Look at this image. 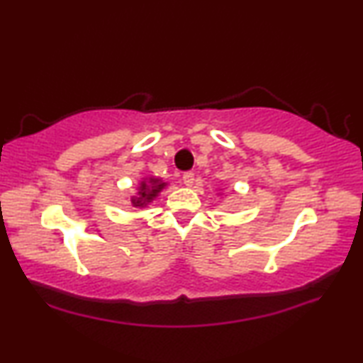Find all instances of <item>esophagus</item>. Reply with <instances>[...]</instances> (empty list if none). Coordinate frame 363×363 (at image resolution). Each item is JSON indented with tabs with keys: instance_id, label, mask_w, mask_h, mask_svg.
<instances>
[{
	"instance_id": "obj_1",
	"label": "esophagus",
	"mask_w": 363,
	"mask_h": 363,
	"mask_svg": "<svg viewBox=\"0 0 363 363\" xmlns=\"http://www.w3.org/2000/svg\"><path fill=\"white\" fill-rule=\"evenodd\" d=\"M193 182H195V173H193V172L183 173V183H185L186 186H191Z\"/></svg>"
}]
</instances>
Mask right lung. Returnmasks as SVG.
<instances>
[{
	"mask_svg": "<svg viewBox=\"0 0 363 363\" xmlns=\"http://www.w3.org/2000/svg\"><path fill=\"white\" fill-rule=\"evenodd\" d=\"M165 186H167V183L158 180V178H150L148 182H142L138 196L132 198V205L137 206V208L145 206L147 203H150L153 198H155Z\"/></svg>",
	"mask_w": 363,
	"mask_h": 363,
	"instance_id": "1",
	"label": "right lung"
}]
</instances>
